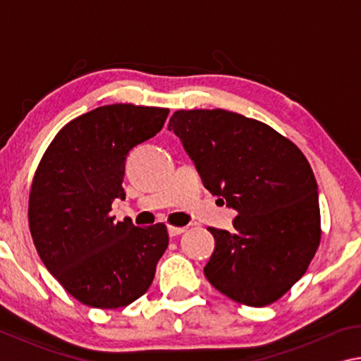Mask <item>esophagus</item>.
<instances>
[{
	"label": "esophagus",
	"mask_w": 361,
	"mask_h": 361,
	"mask_svg": "<svg viewBox=\"0 0 361 361\" xmlns=\"http://www.w3.org/2000/svg\"><path fill=\"white\" fill-rule=\"evenodd\" d=\"M185 232V228H180V226H169V235L170 237H175V235H180Z\"/></svg>",
	"instance_id": "obj_1"
}]
</instances>
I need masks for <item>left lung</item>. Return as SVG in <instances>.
<instances>
[{
	"label": "left lung",
	"mask_w": 361,
	"mask_h": 361,
	"mask_svg": "<svg viewBox=\"0 0 361 361\" xmlns=\"http://www.w3.org/2000/svg\"><path fill=\"white\" fill-rule=\"evenodd\" d=\"M169 130L204 186L237 212L232 232L210 228L215 252L205 277L235 302H276L320 245L319 192L307 159L264 122L226 109H180Z\"/></svg>",
	"instance_id": "1"
}]
</instances>
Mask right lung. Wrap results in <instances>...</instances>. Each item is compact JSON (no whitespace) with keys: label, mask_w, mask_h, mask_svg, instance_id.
<instances>
[{"label":"right lung","mask_w":361,"mask_h":361,"mask_svg":"<svg viewBox=\"0 0 361 361\" xmlns=\"http://www.w3.org/2000/svg\"><path fill=\"white\" fill-rule=\"evenodd\" d=\"M167 108L116 103L78 116L42 156L30 189L28 223L47 271L79 302L126 307L152 283L169 247L164 223H114L129 151L161 132Z\"/></svg>","instance_id":"add662e5"}]
</instances>
